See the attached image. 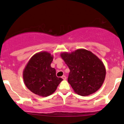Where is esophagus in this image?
<instances>
[{"mask_svg":"<svg viewBox=\"0 0 124 124\" xmlns=\"http://www.w3.org/2000/svg\"><path fill=\"white\" fill-rule=\"evenodd\" d=\"M62 78L63 80H66V78H66V76H65V75H64V76H62Z\"/></svg>","mask_w":124,"mask_h":124,"instance_id":"esophagus-1","label":"esophagus"}]
</instances>
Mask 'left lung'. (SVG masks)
I'll list each match as a JSON object with an SVG mask.
<instances>
[{
	"label": "left lung",
	"mask_w": 124,
	"mask_h": 124,
	"mask_svg": "<svg viewBox=\"0 0 124 124\" xmlns=\"http://www.w3.org/2000/svg\"><path fill=\"white\" fill-rule=\"evenodd\" d=\"M61 56L70 69L68 81L76 93L88 96L101 87L106 70L103 62L95 54L79 49L71 54L62 53Z\"/></svg>",
	"instance_id": "1"
}]
</instances>
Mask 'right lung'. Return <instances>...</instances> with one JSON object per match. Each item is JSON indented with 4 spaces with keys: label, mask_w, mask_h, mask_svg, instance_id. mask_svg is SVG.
Returning a JSON list of instances; mask_svg holds the SVG:
<instances>
[{
    "label": "right lung",
    "mask_w": 124,
    "mask_h": 124,
    "mask_svg": "<svg viewBox=\"0 0 124 124\" xmlns=\"http://www.w3.org/2000/svg\"><path fill=\"white\" fill-rule=\"evenodd\" d=\"M52 56L43 52L33 55L23 71L25 85L33 93L46 97L57 89L62 78H57L56 70L51 67Z\"/></svg>",
    "instance_id": "add662e5"
}]
</instances>
